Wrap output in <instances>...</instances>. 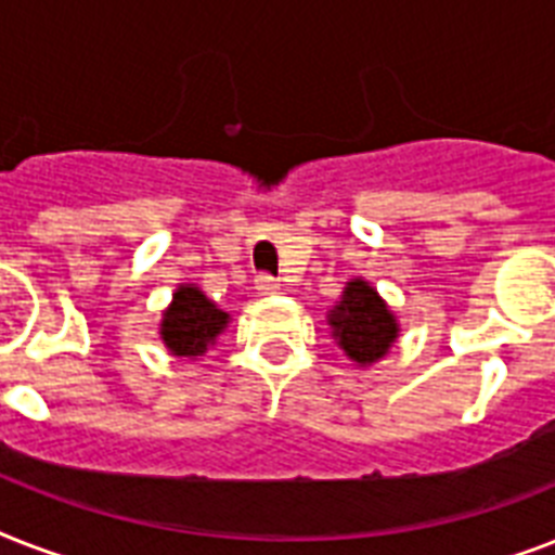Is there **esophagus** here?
Returning <instances> with one entry per match:
<instances>
[{"mask_svg":"<svg viewBox=\"0 0 555 555\" xmlns=\"http://www.w3.org/2000/svg\"><path fill=\"white\" fill-rule=\"evenodd\" d=\"M256 294L259 296H276L279 294V282L273 276H268V273H261V276H256Z\"/></svg>","mask_w":555,"mask_h":555,"instance_id":"esophagus-1","label":"esophagus"}]
</instances>
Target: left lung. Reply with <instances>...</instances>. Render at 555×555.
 Listing matches in <instances>:
<instances>
[{"label": "left lung", "mask_w": 555, "mask_h": 555, "mask_svg": "<svg viewBox=\"0 0 555 555\" xmlns=\"http://www.w3.org/2000/svg\"><path fill=\"white\" fill-rule=\"evenodd\" d=\"M325 320L331 325V337L360 369L379 363L400 337L395 311L363 276L348 279Z\"/></svg>", "instance_id": "left-lung-1"}]
</instances>
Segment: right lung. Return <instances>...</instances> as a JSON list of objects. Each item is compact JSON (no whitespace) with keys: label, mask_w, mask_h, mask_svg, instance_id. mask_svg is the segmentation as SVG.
I'll use <instances>...</instances> for the list:
<instances>
[{"label":"right lung","mask_w":555,"mask_h":555,"mask_svg":"<svg viewBox=\"0 0 555 555\" xmlns=\"http://www.w3.org/2000/svg\"><path fill=\"white\" fill-rule=\"evenodd\" d=\"M230 325V313L221 311L212 299L204 296L198 285H178L172 302L160 313V343L172 357L201 360L216 346Z\"/></svg>","instance_id":"obj_1"}]
</instances>
